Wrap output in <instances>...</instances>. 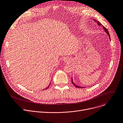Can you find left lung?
Returning <instances> with one entry per match:
<instances>
[{
    "label": "left lung",
    "instance_id": "left-lung-1",
    "mask_svg": "<svg viewBox=\"0 0 123 123\" xmlns=\"http://www.w3.org/2000/svg\"><path fill=\"white\" fill-rule=\"evenodd\" d=\"M94 20L96 22V23H97V24H98V25H100V26H103V29L105 30V32L107 33V34L108 35L109 38V39H110V35H109V32H108V30H107V29L105 27H104V26H103V25H102L101 24H100L98 21H97L96 19H94ZM71 79H72V83L73 84V85H74L75 87H76V88H84V87L80 86H77V85H75V84L73 82V78H71Z\"/></svg>",
    "mask_w": 123,
    "mask_h": 123
}]
</instances>
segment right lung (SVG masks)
Masks as SVG:
<instances>
[{
  "label": "right lung",
  "instance_id": "add662e5",
  "mask_svg": "<svg viewBox=\"0 0 123 123\" xmlns=\"http://www.w3.org/2000/svg\"><path fill=\"white\" fill-rule=\"evenodd\" d=\"M50 83H49V86H48V87H47V88H45V89H43V90H45V89H46H46H48V88H49V86H50Z\"/></svg>",
  "mask_w": 123,
  "mask_h": 123
}]
</instances>
